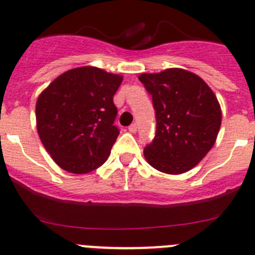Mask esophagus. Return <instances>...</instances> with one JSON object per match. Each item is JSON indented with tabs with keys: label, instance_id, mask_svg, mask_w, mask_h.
<instances>
[{
	"label": "esophagus",
	"instance_id": "esophagus-1",
	"mask_svg": "<svg viewBox=\"0 0 255 255\" xmlns=\"http://www.w3.org/2000/svg\"><path fill=\"white\" fill-rule=\"evenodd\" d=\"M129 131L132 132V134H135V132L138 131V126H136V124H132V125L129 126Z\"/></svg>",
	"mask_w": 255,
	"mask_h": 255
}]
</instances>
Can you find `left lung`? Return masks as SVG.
Masks as SVG:
<instances>
[{
    "instance_id": "1",
    "label": "left lung",
    "mask_w": 255,
    "mask_h": 255,
    "mask_svg": "<svg viewBox=\"0 0 255 255\" xmlns=\"http://www.w3.org/2000/svg\"><path fill=\"white\" fill-rule=\"evenodd\" d=\"M139 80L152 95L156 135L144 157L156 170H191L214 145L222 123L219 102L201 77L182 68L142 73Z\"/></svg>"
}]
</instances>
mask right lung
Masks as SVG:
<instances>
[{
    "label": "right lung",
    "instance_id": "obj_1",
    "mask_svg": "<svg viewBox=\"0 0 255 255\" xmlns=\"http://www.w3.org/2000/svg\"><path fill=\"white\" fill-rule=\"evenodd\" d=\"M121 82L123 76L86 65L62 73L40 94L37 132L63 170L86 174L107 161L120 132L113 95Z\"/></svg>",
    "mask_w": 255,
    "mask_h": 255
}]
</instances>
